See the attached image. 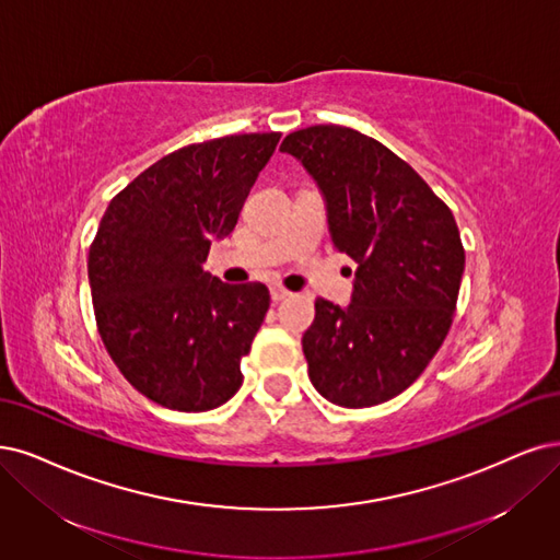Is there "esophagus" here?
Returning a JSON list of instances; mask_svg holds the SVG:
<instances>
[{
    "mask_svg": "<svg viewBox=\"0 0 560 560\" xmlns=\"http://www.w3.org/2000/svg\"><path fill=\"white\" fill-rule=\"evenodd\" d=\"M269 293H272L275 302H281V300H285L288 295H291V291H288V288H283L281 283H275L272 288H269Z\"/></svg>",
    "mask_w": 560,
    "mask_h": 560,
    "instance_id": "1",
    "label": "esophagus"
}]
</instances>
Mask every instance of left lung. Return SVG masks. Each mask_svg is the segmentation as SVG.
Instances as JSON below:
<instances>
[{
  "mask_svg": "<svg viewBox=\"0 0 560 560\" xmlns=\"http://www.w3.org/2000/svg\"><path fill=\"white\" fill-rule=\"evenodd\" d=\"M281 152L318 182L332 244L358 262L348 308L316 300L302 337L308 378L343 408L395 399L450 332L466 262L457 221L401 156L355 129L316 124Z\"/></svg>",
  "mask_w": 560,
  "mask_h": 560,
  "instance_id": "obj_1",
  "label": "left lung"
}]
</instances>
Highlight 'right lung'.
<instances>
[{
	"label": "right lung",
	"mask_w": 560,
	"mask_h": 560,
	"mask_svg": "<svg viewBox=\"0 0 560 560\" xmlns=\"http://www.w3.org/2000/svg\"><path fill=\"white\" fill-rule=\"evenodd\" d=\"M279 138L186 144L124 186L98 223L88 258L98 335L121 376L163 408L212 410L242 385L269 291L223 283L202 262L235 228Z\"/></svg>",
	"instance_id": "right-lung-1"
}]
</instances>
